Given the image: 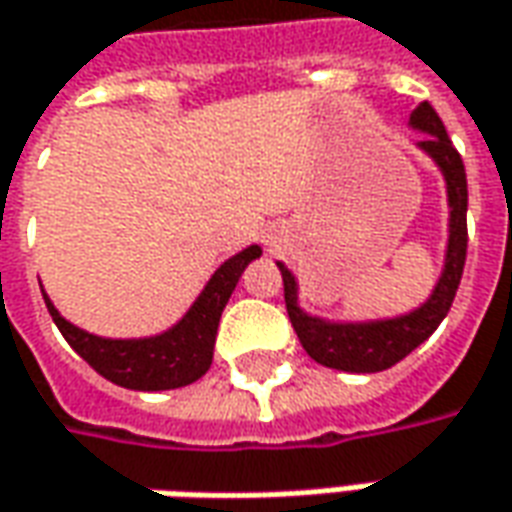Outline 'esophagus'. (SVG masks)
Returning a JSON list of instances; mask_svg holds the SVG:
<instances>
[{
	"label": "esophagus",
	"instance_id": "1",
	"mask_svg": "<svg viewBox=\"0 0 512 512\" xmlns=\"http://www.w3.org/2000/svg\"><path fill=\"white\" fill-rule=\"evenodd\" d=\"M277 235H280V232H277V229H266V232H263V241L269 243V246H274V243H277Z\"/></svg>",
	"mask_w": 512,
	"mask_h": 512
}]
</instances>
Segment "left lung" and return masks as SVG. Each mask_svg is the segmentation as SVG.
Instances as JSON below:
<instances>
[{"mask_svg": "<svg viewBox=\"0 0 512 512\" xmlns=\"http://www.w3.org/2000/svg\"><path fill=\"white\" fill-rule=\"evenodd\" d=\"M409 125L426 134L417 142V148L431 162L440 168L446 179L448 193V246L443 274L434 285L431 297L420 308L409 311L403 316L392 319H375V322H330L319 316L305 314L300 308V285L297 277L280 266L283 274L285 308L288 319L300 336V344L305 353L314 358L322 367H333L342 373H381L389 370L392 364H398L415 347L429 339L437 330V325L446 319L448 308L454 302V294L460 288L462 269H465V249H468V224H465V212H468V182H465V165L457 148L451 145L446 134V125L437 117V111L431 109V103H420Z\"/></svg>", "mask_w": 512, "mask_h": 512, "instance_id": "8db88e82", "label": "left lung"}]
</instances>
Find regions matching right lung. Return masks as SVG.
I'll return each instance as SVG.
<instances>
[{
  "instance_id": "1",
  "label": "right lung",
  "mask_w": 512,
  "mask_h": 512,
  "mask_svg": "<svg viewBox=\"0 0 512 512\" xmlns=\"http://www.w3.org/2000/svg\"><path fill=\"white\" fill-rule=\"evenodd\" d=\"M260 252H263L260 246H249L235 257H229L227 263H221L210 277V283L198 294V300L190 305V311L170 330L145 339H103L95 333H86L72 322H66L50 297L44 291L41 294L52 322L64 333L69 347L106 381L139 392L179 389L198 381L210 370L221 314L241 280L243 269L255 257H260Z\"/></svg>"
}]
</instances>
